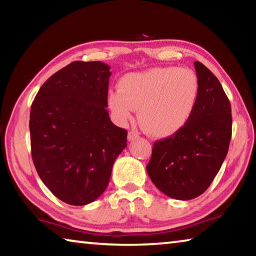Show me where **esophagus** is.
<instances>
[{
  "instance_id": "obj_1",
  "label": "esophagus",
  "mask_w": 256,
  "mask_h": 256,
  "mask_svg": "<svg viewBox=\"0 0 256 256\" xmlns=\"http://www.w3.org/2000/svg\"><path fill=\"white\" fill-rule=\"evenodd\" d=\"M136 138H138V133L136 132V131H130L128 134V141H134L136 140Z\"/></svg>"
}]
</instances>
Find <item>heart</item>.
<instances>
[{"mask_svg":"<svg viewBox=\"0 0 256 256\" xmlns=\"http://www.w3.org/2000/svg\"><path fill=\"white\" fill-rule=\"evenodd\" d=\"M200 82L185 68H154L120 78L118 90L110 92L108 106L120 122L138 110L142 128L156 138H168L183 130L196 110Z\"/></svg>","mask_w":256,"mask_h":256,"instance_id":"1","label":"heart"}]
</instances>
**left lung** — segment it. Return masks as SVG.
Returning a JSON list of instances; mask_svg holds the SVG:
<instances>
[{"label":"left lung","mask_w":256,"mask_h":256,"mask_svg":"<svg viewBox=\"0 0 256 256\" xmlns=\"http://www.w3.org/2000/svg\"><path fill=\"white\" fill-rule=\"evenodd\" d=\"M200 94L192 118L178 133L154 144L146 172L167 196L192 200L209 188L232 138V107L209 68L194 62Z\"/></svg>","instance_id":"1"}]
</instances>
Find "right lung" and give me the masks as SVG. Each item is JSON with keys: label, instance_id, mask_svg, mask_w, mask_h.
I'll use <instances>...</instances> for the list:
<instances>
[{"label": "right lung", "instance_id": "add662e5", "mask_svg": "<svg viewBox=\"0 0 256 256\" xmlns=\"http://www.w3.org/2000/svg\"><path fill=\"white\" fill-rule=\"evenodd\" d=\"M110 66L76 60L40 86L30 110L34 164L60 201L86 206L102 196L128 132L108 115Z\"/></svg>", "mask_w": 256, "mask_h": 256}]
</instances>
